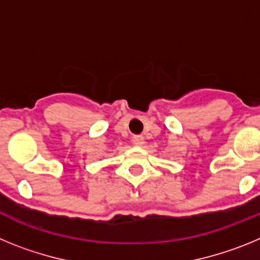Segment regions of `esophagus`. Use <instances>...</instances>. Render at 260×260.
I'll list each match as a JSON object with an SVG mask.
<instances>
[{
    "mask_svg": "<svg viewBox=\"0 0 260 260\" xmlns=\"http://www.w3.org/2000/svg\"><path fill=\"white\" fill-rule=\"evenodd\" d=\"M143 137H141V135H135V137H133V144H135V146H143Z\"/></svg>",
    "mask_w": 260,
    "mask_h": 260,
    "instance_id": "1",
    "label": "esophagus"
}]
</instances>
